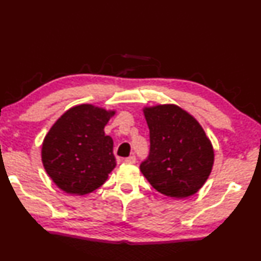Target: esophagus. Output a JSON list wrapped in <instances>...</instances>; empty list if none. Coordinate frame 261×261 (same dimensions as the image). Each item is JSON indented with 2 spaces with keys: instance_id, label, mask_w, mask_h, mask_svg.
Instances as JSON below:
<instances>
[{
  "instance_id": "esophagus-1",
  "label": "esophagus",
  "mask_w": 261,
  "mask_h": 261,
  "mask_svg": "<svg viewBox=\"0 0 261 261\" xmlns=\"http://www.w3.org/2000/svg\"><path fill=\"white\" fill-rule=\"evenodd\" d=\"M125 162L128 163V164H135V163H136V157H135L134 155L127 157L126 160H125Z\"/></svg>"
}]
</instances>
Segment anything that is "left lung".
Returning <instances> with one entry per match:
<instances>
[{"label":"left lung","instance_id":"obj_1","mask_svg":"<svg viewBox=\"0 0 261 261\" xmlns=\"http://www.w3.org/2000/svg\"><path fill=\"white\" fill-rule=\"evenodd\" d=\"M150 149L141 171L157 192L182 199L196 194L212 173L214 148L194 116L174 104L145 107Z\"/></svg>","mask_w":261,"mask_h":261}]
</instances>
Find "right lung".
Returning a JSON list of instances; mask_svg holds the SVG:
<instances>
[{
	"mask_svg": "<svg viewBox=\"0 0 261 261\" xmlns=\"http://www.w3.org/2000/svg\"><path fill=\"white\" fill-rule=\"evenodd\" d=\"M114 114L82 104L66 111L50 127L42 145V163L57 187L82 196L106 181L116 166L113 139L104 133Z\"/></svg>",
	"mask_w": 261,
	"mask_h": 261,
	"instance_id": "add662e5",
	"label": "right lung"
}]
</instances>
